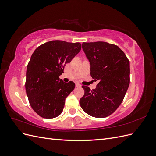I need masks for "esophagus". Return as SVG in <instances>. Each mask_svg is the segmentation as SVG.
Returning a JSON list of instances; mask_svg holds the SVG:
<instances>
[{
  "label": "esophagus",
  "mask_w": 156,
  "mask_h": 156,
  "mask_svg": "<svg viewBox=\"0 0 156 156\" xmlns=\"http://www.w3.org/2000/svg\"><path fill=\"white\" fill-rule=\"evenodd\" d=\"M75 86H76L77 87H81V84H79V83H75Z\"/></svg>",
  "instance_id": "34e87169"
}]
</instances>
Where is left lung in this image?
Returning <instances> with one entry per match:
<instances>
[{
  "label": "left lung",
  "mask_w": 156,
  "mask_h": 156,
  "mask_svg": "<svg viewBox=\"0 0 156 156\" xmlns=\"http://www.w3.org/2000/svg\"><path fill=\"white\" fill-rule=\"evenodd\" d=\"M82 48L90 64V75L100 82L95 89L83 86L79 103L96 118L111 115L120 106L129 85V61L119 47L104 41L83 42Z\"/></svg>",
  "instance_id": "1"
}]
</instances>
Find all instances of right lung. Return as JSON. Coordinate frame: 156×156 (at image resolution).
<instances>
[{"mask_svg":"<svg viewBox=\"0 0 156 156\" xmlns=\"http://www.w3.org/2000/svg\"><path fill=\"white\" fill-rule=\"evenodd\" d=\"M81 49L78 42L53 40L32 53L27 68L25 88L30 106L40 116L53 119L62 113L66 98L75 85L72 81L64 83L59 76Z\"/></svg>","mask_w":156,"mask_h":156,"instance_id":"right-lung-1","label":"right lung"}]
</instances>
